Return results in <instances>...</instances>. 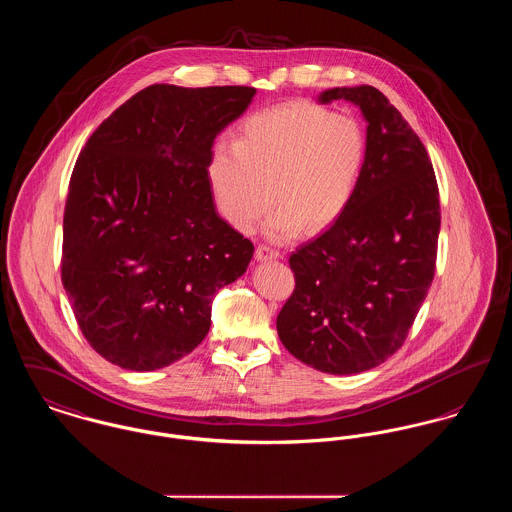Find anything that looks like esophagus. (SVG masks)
Masks as SVG:
<instances>
[{"mask_svg":"<svg viewBox=\"0 0 512 512\" xmlns=\"http://www.w3.org/2000/svg\"><path fill=\"white\" fill-rule=\"evenodd\" d=\"M256 258L258 260H276V258H281V252L278 248H274L272 244L262 242V244L256 246Z\"/></svg>","mask_w":512,"mask_h":512,"instance_id":"esophagus-1","label":"esophagus"}]
</instances>
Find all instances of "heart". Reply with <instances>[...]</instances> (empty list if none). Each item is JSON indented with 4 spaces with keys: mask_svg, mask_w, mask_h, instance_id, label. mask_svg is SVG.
<instances>
[{
    "mask_svg": "<svg viewBox=\"0 0 512 512\" xmlns=\"http://www.w3.org/2000/svg\"><path fill=\"white\" fill-rule=\"evenodd\" d=\"M366 156L360 125L313 103H287L250 117L209 164L223 217L248 231L270 207L266 233L285 238L332 225L348 207ZM273 191L270 192L269 189Z\"/></svg>",
    "mask_w": 512,
    "mask_h": 512,
    "instance_id": "heart-1",
    "label": "heart"
}]
</instances>
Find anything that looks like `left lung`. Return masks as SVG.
<instances>
[{
  "mask_svg": "<svg viewBox=\"0 0 512 512\" xmlns=\"http://www.w3.org/2000/svg\"><path fill=\"white\" fill-rule=\"evenodd\" d=\"M368 121L366 158L334 225L289 256L295 289L278 334L303 364L334 375L366 372L405 342L436 270L440 197L417 133L373 86L334 88Z\"/></svg>",
  "mask_w": 512,
  "mask_h": 512,
  "instance_id": "left-lung-1",
  "label": "left lung"
}]
</instances>
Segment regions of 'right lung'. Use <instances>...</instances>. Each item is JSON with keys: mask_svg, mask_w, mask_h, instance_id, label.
Instances as JSON below:
<instances>
[{"mask_svg": "<svg viewBox=\"0 0 512 512\" xmlns=\"http://www.w3.org/2000/svg\"><path fill=\"white\" fill-rule=\"evenodd\" d=\"M254 93L154 84L82 148L60 276L84 338L107 362L152 372L182 360L209 332L215 291L246 272L254 244L219 217L209 164L213 140Z\"/></svg>", "mask_w": 512, "mask_h": 512, "instance_id": "add662e5", "label": "right lung"}]
</instances>
